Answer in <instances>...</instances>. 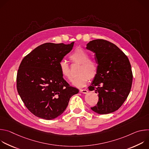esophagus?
Wrapping results in <instances>:
<instances>
[{"label":"esophagus","instance_id":"1","mask_svg":"<svg viewBox=\"0 0 149 149\" xmlns=\"http://www.w3.org/2000/svg\"><path fill=\"white\" fill-rule=\"evenodd\" d=\"M88 92V91L87 90H82V89H80V90H79V93H81L87 94Z\"/></svg>","mask_w":149,"mask_h":149}]
</instances>
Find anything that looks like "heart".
<instances>
[{
    "label": "heart",
    "mask_w": 149,
    "mask_h": 149,
    "mask_svg": "<svg viewBox=\"0 0 149 149\" xmlns=\"http://www.w3.org/2000/svg\"><path fill=\"white\" fill-rule=\"evenodd\" d=\"M70 59L72 63L80 65L77 71L78 75L72 81L74 86L83 87L88 82L89 79L92 80L95 78L98 73V65L94 61L90 59V55L86 51L80 48H76L70 55ZM59 70L62 77L69 81L71 79L70 67L65 60L59 62Z\"/></svg>",
    "instance_id": "b5f03b06"
}]
</instances>
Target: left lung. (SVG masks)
<instances>
[{
	"mask_svg": "<svg viewBox=\"0 0 149 149\" xmlns=\"http://www.w3.org/2000/svg\"><path fill=\"white\" fill-rule=\"evenodd\" d=\"M95 53L98 73L88 87L98 94V101L91 110L100 114L117 110L128 97L133 73L129 58L115 44L104 39H95L87 45Z\"/></svg>",
	"mask_w": 149,
	"mask_h": 149,
	"instance_id": "left-lung-1",
	"label": "left lung"
}]
</instances>
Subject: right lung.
I'll return each mask as SVG.
<instances>
[{
    "label": "right lung",
    "instance_id": "add662e5",
    "mask_svg": "<svg viewBox=\"0 0 149 149\" xmlns=\"http://www.w3.org/2000/svg\"><path fill=\"white\" fill-rule=\"evenodd\" d=\"M74 44H44L21 62L17 90L26 107L35 116L45 120L56 118L65 111L70 98L78 93L59 70V62L72 50Z\"/></svg>",
    "mask_w": 149,
    "mask_h": 149
}]
</instances>
